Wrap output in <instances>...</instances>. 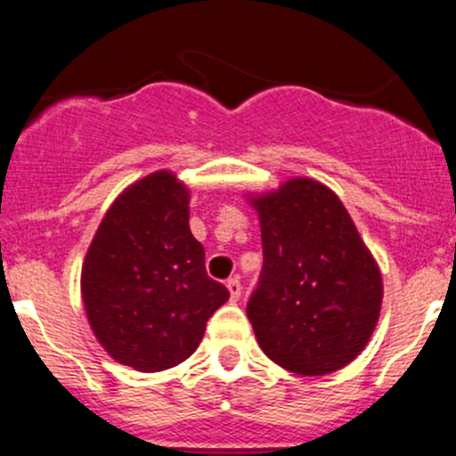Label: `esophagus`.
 <instances>
[{
	"label": "esophagus",
	"mask_w": 456,
	"mask_h": 456,
	"mask_svg": "<svg viewBox=\"0 0 456 456\" xmlns=\"http://www.w3.org/2000/svg\"><path fill=\"white\" fill-rule=\"evenodd\" d=\"M227 291H229V297H232V300L236 302L238 297H240V293H242L240 280H238V278H232V280H227Z\"/></svg>",
	"instance_id": "1"
}]
</instances>
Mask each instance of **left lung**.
Instances as JSON below:
<instances>
[{
  "label": "left lung",
  "instance_id": "1",
  "mask_svg": "<svg viewBox=\"0 0 456 456\" xmlns=\"http://www.w3.org/2000/svg\"><path fill=\"white\" fill-rule=\"evenodd\" d=\"M245 196L265 254L247 305L262 353L302 377L344 369L369 344L384 300L381 271L351 214L306 176Z\"/></svg>",
  "mask_w": 456,
  "mask_h": 456
}]
</instances>
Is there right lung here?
Returning <instances> with one entry per match:
<instances>
[{"label":"right lung","mask_w":456,"mask_h":456,"mask_svg":"<svg viewBox=\"0 0 456 456\" xmlns=\"http://www.w3.org/2000/svg\"><path fill=\"white\" fill-rule=\"evenodd\" d=\"M81 297L92 333L118 364L159 372L199 348L229 291L207 275L190 187L176 174H147L110 205L84 257Z\"/></svg>","instance_id":"1"}]
</instances>
